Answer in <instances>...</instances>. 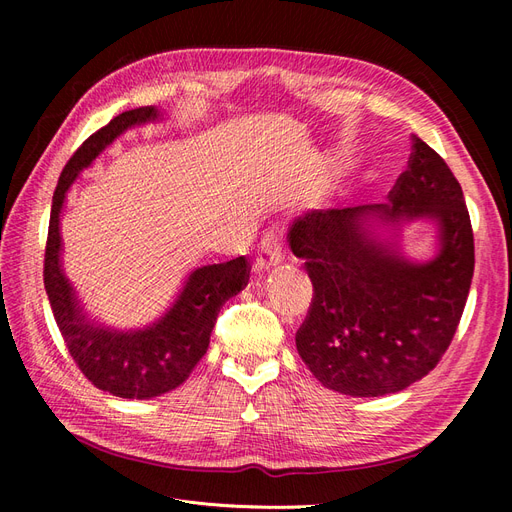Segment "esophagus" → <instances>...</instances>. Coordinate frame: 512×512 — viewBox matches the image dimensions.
Masks as SVG:
<instances>
[{
	"label": "esophagus",
	"mask_w": 512,
	"mask_h": 512,
	"mask_svg": "<svg viewBox=\"0 0 512 512\" xmlns=\"http://www.w3.org/2000/svg\"><path fill=\"white\" fill-rule=\"evenodd\" d=\"M280 258H282L280 239H277L275 230H269V232H265V237H262V241H260V254L254 262V273L260 275V273L269 271L271 267L277 265V262H280Z\"/></svg>",
	"instance_id": "1"
}]
</instances>
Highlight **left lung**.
Wrapping results in <instances>:
<instances>
[{"label":"left lung","instance_id":"1","mask_svg":"<svg viewBox=\"0 0 512 512\" xmlns=\"http://www.w3.org/2000/svg\"><path fill=\"white\" fill-rule=\"evenodd\" d=\"M421 214L439 220L443 241L427 266L397 257L364 228L367 219ZM288 243L314 286L297 350L327 389L389 395L440 363L468 301L474 232L459 181L421 138L412 136L389 203L309 211L290 226Z\"/></svg>","mask_w":512,"mask_h":512}]
</instances>
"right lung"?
Wrapping results in <instances>:
<instances>
[{"label":"right lung","instance_id":"obj_1","mask_svg":"<svg viewBox=\"0 0 512 512\" xmlns=\"http://www.w3.org/2000/svg\"><path fill=\"white\" fill-rule=\"evenodd\" d=\"M153 106H141L111 119L74 151L61 170L53 194L49 237L44 250V288L64 344L83 376L96 389L123 399H149L177 389L188 380L209 348V337L222 305L250 280L245 256L196 269L170 312L153 327L136 333H113L94 327L76 305L72 286L59 267V213L70 183L98 153L134 123L156 119Z\"/></svg>","mask_w":512,"mask_h":512}]
</instances>
